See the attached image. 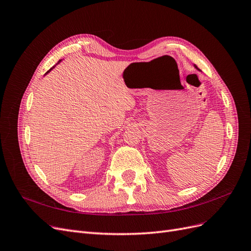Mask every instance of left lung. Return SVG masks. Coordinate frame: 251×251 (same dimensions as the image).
Listing matches in <instances>:
<instances>
[{
	"label": "left lung",
	"instance_id": "left-lung-1",
	"mask_svg": "<svg viewBox=\"0 0 251 251\" xmlns=\"http://www.w3.org/2000/svg\"><path fill=\"white\" fill-rule=\"evenodd\" d=\"M195 68H196V69H198V68H197V66H195ZM199 70V69H198Z\"/></svg>",
	"mask_w": 251,
	"mask_h": 251
}]
</instances>
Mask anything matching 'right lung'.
<instances>
[{
  "mask_svg": "<svg viewBox=\"0 0 251 251\" xmlns=\"http://www.w3.org/2000/svg\"><path fill=\"white\" fill-rule=\"evenodd\" d=\"M60 62H62V59H59V60H58V62H57V64H59ZM57 64H56V65H57ZM54 67H55V66H53V67L51 68V69H49V70H48V71L46 72V74H48V73H49V72H50V71H51V70H52V69H53V68H54Z\"/></svg>",
  "mask_w": 251,
  "mask_h": 251,
  "instance_id": "obj_1",
  "label": "right lung"
}]
</instances>
